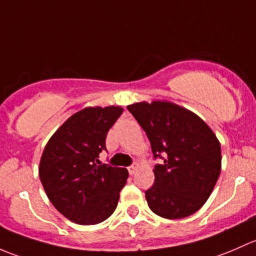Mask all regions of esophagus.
Listing matches in <instances>:
<instances>
[{
  "label": "esophagus",
  "instance_id": "esophagus-1",
  "mask_svg": "<svg viewBox=\"0 0 256 256\" xmlns=\"http://www.w3.org/2000/svg\"><path fill=\"white\" fill-rule=\"evenodd\" d=\"M136 168H138V165H130V166L128 168L129 175H133V174L136 171Z\"/></svg>",
  "mask_w": 256,
  "mask_h": 256
}]
</instances>
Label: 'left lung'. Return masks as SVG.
<instances>
[{
    "mask_svg": "<svg viewBox=\"0 0 256 256\" xmlns=\"http://www.w3.org/2000/svg\"><path fill=\"white\" fill-rule=\"evenodd\" d=\"M127 108L146 133L155 159L164 160L152 170L148 206L168 220L194 214L220 178L222 155L216 134L198 116L172 102H138Z\"/></svg>",
    "mask_w": 256,
    "mask_h": 256,
    "instance_id": "1",
    "label": "left lung"
}]
</instances>
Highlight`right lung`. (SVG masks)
I'll return each instance as SVG.
<instances>
[{
	"label": "right lung",
	"mask_w": 256,
	"mask_h": 256,
	"mask_svg": "<svg viewBox=\"0 0 256 256\" xmlns=\"http://www.w3.org/2000/svg\"><path fill=\"white\" fill-rule=\"evenodd\" d=\"M120 106L86 107L68 118L46 143L39 164L46 194L64 217L78 224H97L114 212L128 170L101 164L110 128Z\"/></svg>",
	"instance_id": "1"
}]
</instances>
